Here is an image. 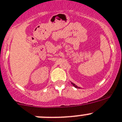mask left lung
I'll return each instance as SVG.
<instances>
[{
    "label": "left lung",
    "instance_id": "1",
    "mask_svg": "<svg viewBox=\"0 0 122 122\" xmlns=\"http://www.w3.org/2000/svg\"><path fill=\"white\" fill-rule=\"evenodd\" d=\"M71 84H72V85H73V86H74V87H75V88H77V89H79V88H80V87H77V86H76V85L74 84V83L71 82Z\"/></svg>",
    "mask_w": 122,
    "mask_h": 122
}]
</instances>
